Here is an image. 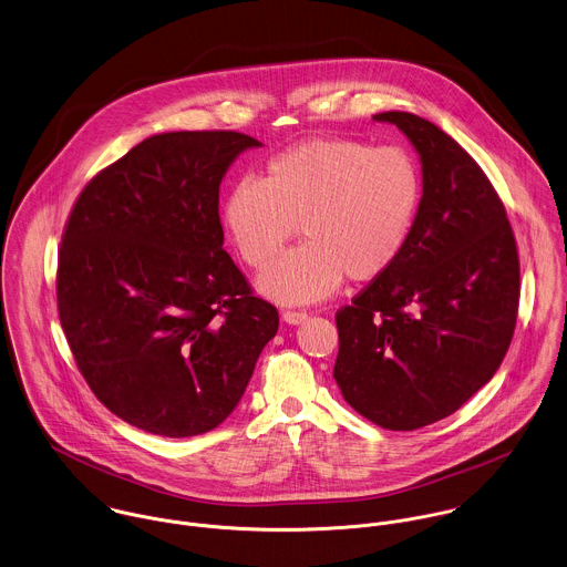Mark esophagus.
Instances as JSON below:
<instances>
[{"instance_id":"34e87169","label":"esophagus","mask_w":567,"mask_h":567,"mask_svg":"<svg viewBox=\"0 0 567 567\" xmlns=\"http://www.w3.org/2000/svg\"><path fill=\"white\" fill-rule=\"evenodd\" d=\"M307 318H309V316L302 313V311H285V313H282V320H285L289 327H298V324H302Z\"/></svg>"}]
</instances>
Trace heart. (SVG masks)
Instances as JSON below:
<instances>
[{
    "instance_id": "1",
    "label": "heart",
    "mask_w": 567,
    "mask_h": 567,
    "mask_svg": "<svg viewBox=\"0 0 567 567\" xmlns=\"http://www.w3.org/2000/svg\"><path fill=\"white\" fill-rule=\"evenodd\" d=\"M423 202V175L403 146L346 137L302 142L269 159L265 179H238L224 202V227L249 267H265L302 231L305 245L256 278L278 305H313L348 276L370 282L403 256Z\"/></svg>"
}]
</instances>
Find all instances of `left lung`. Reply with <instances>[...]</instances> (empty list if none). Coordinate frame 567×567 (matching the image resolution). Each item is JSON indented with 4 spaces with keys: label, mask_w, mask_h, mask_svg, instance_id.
Segmentation results:
<instances>
[{
    "label": "left lung",
    "mask_w": 567,
    "mask_h": 567,
    "mask_svg": "<svg viewBox=\"0 0 567 567\" xmlns=\"http://www.w3.org/2000/svg\"><path fill=\"white\" fill-rule=\"evenodd\" d=\"M372 120L419 153L423 202L396 265L338 313L333 377L363 419L412 432L493 379L517 322L519 258L497 193L452 135L408 112Z\"/></svg>",
    "instance_id": "1"
}]
</instances>
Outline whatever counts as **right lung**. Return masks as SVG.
<instances>
[{
    "instance_id": "obj_1",
    "label": "right lung",
    "mask_w": 567,
    "mask_h": 567,
    "mask_svg": "<svg viewBox=\"0 0 567 567\" xmlns=\"http://www.w3.org/2000/svg\"><path fill=\"white\" fill-rule=\"evenodd\" d=\"M262 146L236 131L142 140L81 193L59 251L65 338L94 394L164 439L219 427L278 331L224 249L219 186Z\"/></svg>"
}]
</instances>
